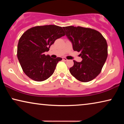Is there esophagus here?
I'll use <instances>...</instances> for the list:
<instances>
[{
  "mask_svg": "<svg viewBox=\"0 0 124 124\" xmlns=\"http://www.w3.org/2000/svg\"><path fill=\"white\" fill-rule=\"evenodd\" d=\"M62 60L63 61H68V59L67 58H65V57H62Z\"/></svg>",
  "mask_w": 124,
  "mask_h": 124,
  "instance_id": "34e87169",
  "label": "esophagus"
}]
</instances>
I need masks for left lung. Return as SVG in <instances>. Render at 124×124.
I'll return each instance as SVG.
<instances>
[{"instance_id":"left-lung-1","label":"left lung","mask_w":124,"mask_h":124,"mask_svg":"<svg viewBox=\"0 0 124 124\" xmlns=\"http://www.w3.org/2000/svg\"><path fill=\"white\" fill-rule=\"evenodd\" d=\"M74 51L80 52L81 62L73 60L69 69L71 74L82 82H89L101 72L108 56L106 39L97 30L84 27H63Z\"/></svg>"}]
</instances>
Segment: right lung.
<instances>
[{
  "mask_svg": "<svg viewBox=\"0 0 124 124\" xmlns=\"http://www.w3.org/2000/svg\"><path fill=\"white\" fill-rule=\"evenodd\" d=\"M65 35L61 26L54 25L29 29L18 40L17 55L23 70L34 81H43L52 75L62 59H52L44 52L57 39Z\"/></svg>",
  "mask_w": 124,
  "mask_h": 124,
  "instance_id": "right-lung-1",
  "label": "right lung"
}]
</instances>
